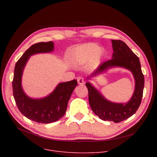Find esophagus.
Wrapping results in <instances>:
<instances>
[{"label": "esophagus", "mask_w": 157, "mask_h": 157, "mask_svg": "<svg viewBox=\"0 0 157 157\" xmlns=\"http://www.w3.org/2000/svg\"><path fill=\"white\" fill-rule=\"evenodd\" d=\"M77 81H78V83L79 85H83L84 84V78L83 77H81L79 76L77 78Z\"/></svg>", "instance_id": "34e87169"}]
</instances>
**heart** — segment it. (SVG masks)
<instances>
[{
  "mask_svg": "<svg viewBox=\"0 0 157 157\" xmlns=\"http://www.w3.org/2000/svg\"><path fill=\"white\" fill-rule=\"evenodd\" d=\"M105 54L104 49L95 43H87L74 49L69 55L68 59L74 66H79L90 60V66L94 67L100 62Z\"/></svg>",
  "mask_w": 157,
  "mask_h": 157,
  "instance_id": "b5f03b06",
  "label": "heart"
}]
</instances>
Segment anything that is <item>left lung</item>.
<instances>
[{"label": "left lung", "mask_w": 157, "mask_h": 157, "mask_svg": "<svg viewBox=\"0 0 157 157\" xmlns=\"http://www.w3.org/2000/svg\"><path fill=\"white\" fill-rule=\"evenodd\" d=\"M113 49L112 59L102 63L88 79L95 76L109 68H125L132 73L135 79V90L130 100L125 103L109 101L89 82L86 83L88 90V101L93 112L104 121L119 123L128 119L137 111L141 103L144 86V75L139 58L122 40H111Z\"/></svg>", "instance_id": "obj_1"}]
</instances>
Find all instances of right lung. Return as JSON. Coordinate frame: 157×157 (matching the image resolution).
Returning a JSON list of instances; mask_svg holds the SVG:
<instances>
[{"instance_id":"add662e5","label":"right lung","mask_w":157,"mask_h":157,"mask_svg":"<svg viewBox=\"0 0 157 157\" xmlns=\"http://www.w3.org/2000/svg\"><path fill=\"white\" fill-rule=\"evenodd\" d=\"M52 41L33 44L15 65L13 80V96L20 111L28 119L41 123H49L63 117L69 98L78 85L76 79L60 83L53 92L42 98H32L25 94L21 86L22 74L30 56L53 51Z\"/></svg>"}]
</instances>
